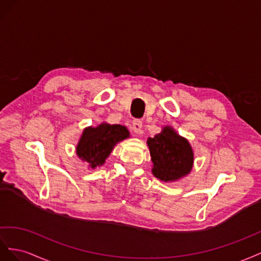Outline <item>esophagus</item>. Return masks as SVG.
Returning a JSON list of instances; mask_svg holds the SVG:
<instances>
[{
  "mask_svg": "<svg viewBox=\"0 0 261 261\" xmlns=\"http://www.w3.org/2000/svg\"><path fill=\"white\" fill-rule=\"evenodd\" d=\"M132 129L136 133L142 132V121L139 120V119H135V120L132 121Z\"/></svg>",
  "mask_w": 261,
  "mask_h": 261,
  "instance_id": "34e87169",
  "label": "esophagus"
}]
</instances>
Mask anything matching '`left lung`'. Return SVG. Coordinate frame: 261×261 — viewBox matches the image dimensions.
Listing matches in <instances>:
<instances>
[{
  "instance_id": "obj_1",
  "label": "left lung",
  "mask_w": 261,
  "mask_h": 261,
  "mask_svg": "<svg viewBox=\"0 0 261 261\" xmlns=\"http://www.w3.org/2000/svg\"><path fill=\"white\" fill-rule=\"evenodd\" d=\"M146 144L153 163L152 174L164 182H174L187 176L193 167L195 155L189 141L165 125Z\"/></svg>"
}]
</instances>
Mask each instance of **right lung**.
<instances>
[{
    "mask_svg": "<svg viewBox=\"0 0 261 261\" xmlns=\"http://www.w3.org/2000/svg\"><path fill=\"white\" fill-rule=\"evenodd\" d=\"M130 138L126 126L101 122L96 126H86L76 145L77 158L86 162L88 168L102 166L114 147L121 141Z\"/></svg>",
    "mask_w": 261,
    "mask_h": 261,
    "instance_id": "right-lung-1",
    "label": "right lung"
}]
</instances>
